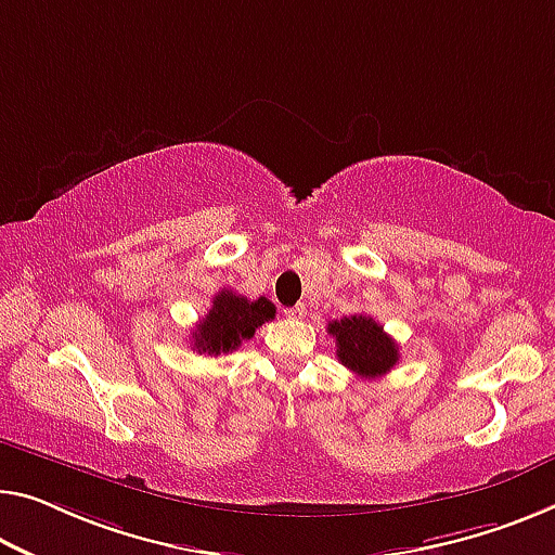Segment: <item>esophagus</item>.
I'll return each instance as SVG.
<instances>
[{
    "label": "esophagus",
    "mask_w": 555,
    "mask_h": 555,
    "mask_svg": "<svg viewBox=\"0 0 555 555\" xmlns=\"http://www.w3.org/2000/svg\"><path fill=\"white\" fill-rule=\"evenodd\" d=\"M285 314H287V318H293V320H302L307 314V307L302 302L295 305V307H285Z\"/></svg>",
    "instance_id": "1"
}]
</instances>
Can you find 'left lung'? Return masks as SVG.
<instances>
[{
    "label": "left lung",
    "instance_id": "obj_1",
    "mask_svg": "<svg viewBox=\"0 0 555 555\" xmlns=\"http://www.w3.org/2000/svg\"><path fill=\"white\" fill-rule=\"evenodd\" d=\"M327 332L337 343V357L347 370L360 374L364 379H374L387 374L399 362V347L379 322L366 314L335 320Z\"/></svg>",
    "mask_w": 555,
    "mask_h": 555
}]
</instances>
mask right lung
<instances>
[{"label":"right lung","instance_id":"1","mask_svg":"<svg viewBox=\"0 0 555 555\" xmlns=\"http://www.w3.org/2000/svg\"><path fill=\"white\" fill-rule=\"evenodd\" d=\"M270 320H275V305L268 297L248 300V297L235 295L233 289H220L212 297V307L206 318L195 325L193 349L208 357L228 354Z\"/></svg>","mask_w":555,"mask_h":555}]
</instances>
